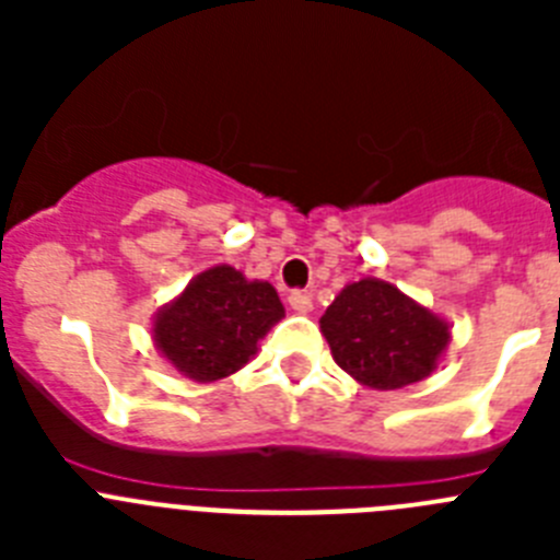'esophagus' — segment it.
Listing matches in <instances>:
<instances>
[{
  "label": "esophagus",
  "mask_w": 560,
  "mask_h": 560,
  "mask_svg": "<svg viewBox=\"0 0 560 560\" xmlns=\"http://www.w3.org/2000/svg\"><path fill=\"white\" fill-rule=\"evenodd\" d=\"M289 305L294 314H311V308H314V303H311V294H305V291H291Z\"/></svg>",
  "instance_id": "obj_1"
}]
</instances>
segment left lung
Here are the masks:
<instances>
[{"instance_id":"left-lung-1","label":"left lung","mask_w":560,"mask_h":560,"mask_svg":"<svg viewBox=\"0 0 560 560\" xmlns=\"http://www.w3.org/2000/svg\"><path fill=\"white\" fill-rule=\"evenodd\" d=\"M334 361L361 387L400 389L440 368L452 325L398 285L361 277L339 291L319 319Z\"/></svg>"}]
</instances>
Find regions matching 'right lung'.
Returning a JSON list of instances; mask_svg holds the SVG:
<instances>
[{
    "label": "right lung",
    "instance_id": "obj_1",
    "mask_svg": "<svg viewBox=\"0 0 560 560\" xmlns=\"http://www.w3.org/2000/svg\"><path fill=\"white\" fill-rule=\"evenodd\" d=\"M285 316L269 280L235 266L199 271L151 319L153 348L179 375L199 384L226 378L255 359L257 345Z\"/></svg>",
    "mask_w": 560,
    "mask_h": 560
}]
</instances>
